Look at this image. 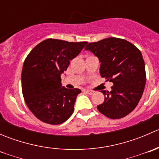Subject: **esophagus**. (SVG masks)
<instances>
[{"mask_svg":"<svg viewBox=\"0 0 159 159\" xmlns=\"http://www.w3.org/2000/svg\"><path fill=\"white\" fill-rule=\"evenodd\" d=\"M84 91H85V92L87 93V94H93V91H90V90L85 89V90H84Z\"/></svg>","mask_w":159,"mask_h":159,"instance_id":"1","label":"esophagus"}]
</instances>
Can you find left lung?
I'll return each mask as SVG.
<instances>
[{
    "mask_svg": "<svg viewBox=\"0 0 159 159\" xmlns=\"http://www.w3.org/2000/svg\"><path fill=\"white\" fill-rule=\"evenodd\" d=\"M84 49L98 58L101 76L113 83L111 91H101L105 101L98 105V110L112 119L129 115L139 104L146 81L141 51L126 40L117 38L89 43Z\"/></svg>",
    "mask_w": 159,
    "mask_h": 159,
    "instance_id": "1",
    "label": "left lung"
}]
</instances>
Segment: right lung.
<instances>
[{
  "label": "right lung",
  "mask_w": 159,
  "mask_h": 159,
  "mask_svg": "<svg viewBox=\"0 0 159 159\" xmlns=\"http://www.w3.org/2000/svg\"><path fill=\"white\" fill-rule=\"evenodd\" d=\"M87 43L50 38L34 48L25 59L21 73L24 98L30 111L43 122L61 124L73 114L81 91L62 86L61 75Z\"/></svg>",
  "instance_id": "1"
}]
</instances>
